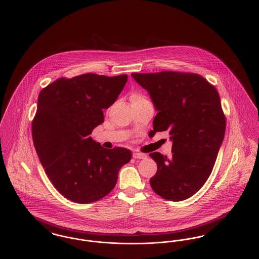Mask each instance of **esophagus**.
Returning a JSON list of instances; mask_svg holds the SVG:
<instances>
[{
  "instance_id": "obj_1",
  "label": "esophagus",
  "mask_w": 259,
  "mask_h": 259,
  "mask_svg": "<svg viewBox=\"0 0 259 259\" xmlns=\"http://www.w3.org/2000/svg\"><path fill=\"white\" fill-rule=\"evenodd\" d=\"M133 158L134 159H146L147 156L145 154H142V153H133Z\"/></svg>"
}]
</instances>
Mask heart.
Here are the masks:
<instances>
[{
	"label": "heart",
	"instance_id": "heart-1",
	"mask_svg": "<svg viewBox=\"0 0 259 259\" xmlns=\"http://www.w3.org/2000/svg\"><path fill=\"white\" fill-rule=\"evenodd\" d=\"M133 100H145L143 97H141V96H135L134 98H133Z\"/></svg>",
	"mask_w": 259,
	"mask_h": 259
}]
</instances>
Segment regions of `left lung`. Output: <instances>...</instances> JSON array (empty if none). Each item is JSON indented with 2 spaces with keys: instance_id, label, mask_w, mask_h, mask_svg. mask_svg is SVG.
Listing matches in <instances>:
<instances>
[{
  "instance_id": "obj_1",
  "label": "left lung",
  "mask_w": 259,
  "mask_h": 259,
  "mask_svg": "<svg viewBox=\"0 0 259 259\" xmlns=\"http://www.w3.org/2000/svg\"><path fill=\"white\" fill-rule=\"evenodd\" d=\"M131 76L158 111L149 136L166 131L172 142L170 158L150 154L158 165L151 187L163 199H187L210 177L224 140L226 118L219 94L196 74L164 71Z\"/></svg>"
}]
</instances>
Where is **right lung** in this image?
<instances>
[{
    "instance_id": "add662e5",
    "label": "right lung",
    "mask_w": 259,
    "mask_h": 259,
    "mask_svg": "<svg viewBox=\"0 0 259 259\" xmlns=\"http://www.w3.org/2000/svg\"><path fill=\"white\" fill-rule=\"evenodd\" d=\"M127 79L89 73L61 78L40 92L33 144L47 177L67 199L88 204L103 198L130 161L128 149L108 150L90 137L104 121L102 109L116 101Z\"/></svg>"
}]
</instances>
